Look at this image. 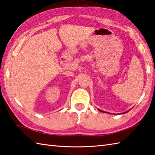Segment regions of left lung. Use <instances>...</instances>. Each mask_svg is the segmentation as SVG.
Listing matches in <instances>:
<instances>
[{"label":"left lung","mask_w":155,"mask_h":155,"mask_svg":"<svg viewBox=\"0 0 155 155\" xmlns=\"http://www.w3.org/2000/svg\"><path fill=\"white\" fill-rule=\"evenodd\" d=\"M98 110L99 111H101V112H104V113H107V112H105V111H101V110H99V109H98ZM128 111H126V112H124V114H126V113H127V112H128ZM124 114V113H123Z\"/></svg>","instance_id":"left-lung-1"}]
</instances>
